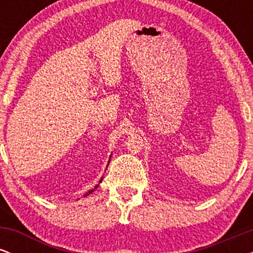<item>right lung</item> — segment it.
I'll use <instances>...</instances> for the list:
<instances>
[{
  "label": "right lung",
  "instance_id": "add662e5",
  "mask_svg": "<svg viewBox=\"0 0 253 253\" xmlns=\"http://www.w3.org/2000/svg\"><path fill=\"white\" fill-rule=\"evenodd\" d=\"M110 157H112V155H110ZM109 161H110V159H109ZM108 164H109V162H108ZM107 167H108V165H107ZM102 179H103V177H101V179H100V183L101 182H102ZM100 183H98V184L97 185H95V188H94V189H91V190H89L88 191V193H85V194H84V197H86V196H89L90 195V194H91L92 193V191H94L95 189H97V188H98V185H100Z\"/></svg>",
  "mask_w": 253,
  "mask_h": 253
}]
</instances>
